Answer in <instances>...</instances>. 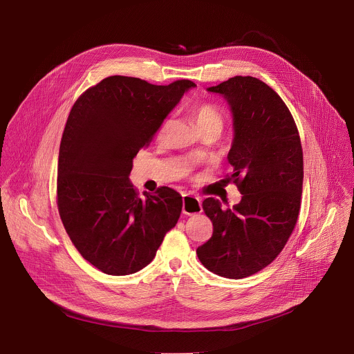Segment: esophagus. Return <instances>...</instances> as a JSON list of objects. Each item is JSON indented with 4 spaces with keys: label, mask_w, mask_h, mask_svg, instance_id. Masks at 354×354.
I'll use <instances>...</instances> for the list:
<instances>
[{
    "label": "esophagus",
    "mask_w": 354,
    "mask_h": 354,
    "mask_svg": "<svg viewBox=\"0 0 354 354\" xmlns=\"http://www.w3.org/2000/svg\"><path fill=\"white\" fill-rule=\"evenodd\" d=\"M182 212L186 216H193L201 213V201L196 196L183 194V203H182Z\"/></svg>",
    "instance_id": "1"
}]
</instances>
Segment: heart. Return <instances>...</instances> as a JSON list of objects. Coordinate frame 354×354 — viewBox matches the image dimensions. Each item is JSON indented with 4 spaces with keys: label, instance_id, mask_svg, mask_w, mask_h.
Segmentation results:
<instances>
[{
    "label": "heart",
    "instance_id": "1",
    "mask_svg": "<svg viewBox=\"0 0 354 354\" xmlns=\"http://www.w3.org/2000/svg\"><path fill=\"white\" fill-rule=\"evenodd\" d=\"M193 118L198 126L200 130L205 129H210V127H217V129H223L224 124V119L221 112L212 104H198L194 106L193 109ZM172 120L168 119L164 122V124L160 129V137H162L171 127Z\"/></svg>",
    "mask_w": 354,
    "mask_h": 354
}]
</instances>
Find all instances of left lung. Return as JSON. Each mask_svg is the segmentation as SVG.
I'll return each mask as SVG.
<instances>
[{
  "instance_id": "obj_1",
  "label": "left lung",
  "mask_w": 354,
  "mask_h": 354,
  "mask_svg": "<svg viewBox=\"0 0 354 354\" xmlns=\"http://www.w3.org/2000/svg\"><path fill=\"white\" fill-rule=\"evenodd\" d=\"M207 91L221 95L232 115L227 180L236 183L242 198L227 210L214 197L203 201L214 230L196 254L210 272L243 279L270 265L294 230L304 178L302 148L288 108L261 80L236 75Z\"/></svg>"
}]
</instances>
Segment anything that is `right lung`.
I'll use <instances>...</instances> for the list:
<instances>
[{"label": "right lung", "instance_id": "add662e5", "mask_svg": "<svg viewBox=\"0 0 354 354\" xmlns=\"http://www.w3.org/2000/svg\"><path fill=\"white\" fill-rule=\"evenodd\" d=\"M194 86L189 80L153 85L112 75L74 104L60 144L57 205L70 239L100 272L141 270L176 225L182 196L164 186L141 198L129 176L140 148Z\"/></svg>", "mask_w": 354, "mask_h": 354}]
</instances>
